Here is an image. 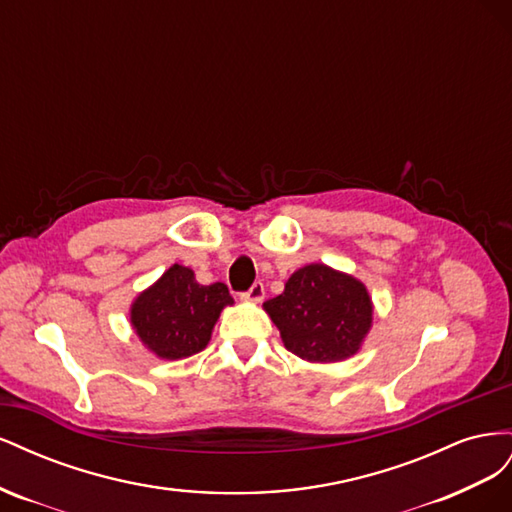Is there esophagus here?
<instances>
[{
  "mask_svg": "<svg viewBox=\"0 0 512 512\" xmlns=\"http://www.w3.org/2000/svg\"><path fill=\"white\" fill-rule=\"evenodd\" d=\"M243 301H252V303H260L262 299H265V284L262 282H256L252 284V288L241 294Z\"/></svg>",
  "mask_w": 512,
  "mask_h": 512,
  "instance_id": "34e87169",
  "label": "esophagus"
}]
</instances>
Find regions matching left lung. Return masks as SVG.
Segmentation results:
<instances>
[{
  "instance_id": "obj_1",
  "label": "left lung",
  "mask_w": 512,
  "mask_h": 512,
  "mask_svg": "<svg viewBox=\"0 0 512 512\" xmlns=\"http://www.w3.org/2000/svg\"><path fill=\"white\" fill-rule=\"evenodd\" d=\"M265 309L284 346L309 363H337L356 354L374 320L365 284L320 262L294 271Z\"/></svg>"
}]
</instances>
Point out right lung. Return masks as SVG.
I'll return each instance as SVG.
<instances>
[{"label": "right lung", "mask_w": 512, "mask_h": 512, "mask_svg": "<svg viewBox=\"0 0 512 512\" xmlns=\"http://www.w3.org/2000/svg\"><path fill=\"white\" fill-rule=\"evenodd\" d=\"M232 303L226 284L203 286L192 269L173 265L134 299L130 322L153 354L177 361L209 344L222 309Z\"/></svg>", "instance_id": "obj_1"}]
</instances>
